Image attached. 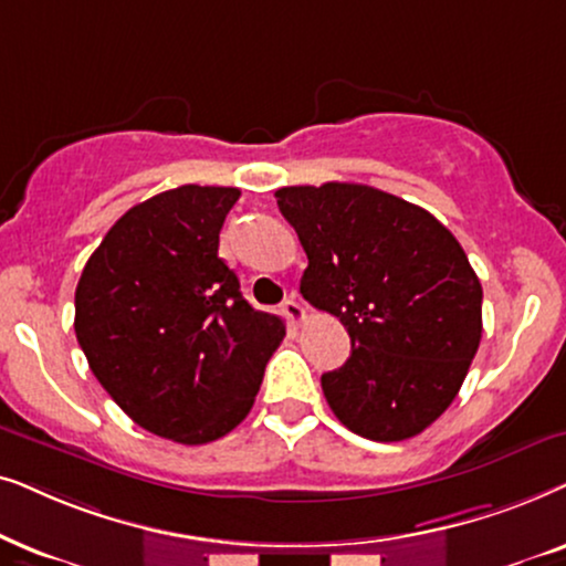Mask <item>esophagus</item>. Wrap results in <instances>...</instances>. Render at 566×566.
<instances>
[{
	"label": "esophagus",
	"instance_id": "obj_1",
	"mask_svg": "<svg viewBox=\"0 0 566 566\" xmlns=\"http://www.w3.org/2000/svg\"><path fill=\"white\" fill-rule=\"evenodd\" d=\"M282 315L290 321V326H300V323L305 321V307L300 305L297 300H284Z\"/></svg>",
	"mask_w": 566,
	"mask_h": 566
}]
</instances>
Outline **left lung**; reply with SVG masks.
<instances>
[{"label": "left lung", "mask_w": 566, "mask_h": 566, "mask_svg": "<svg viewBox=\"0 0 566 566\" xmlns=\"http://www.w3.org/2000/svg\"><path fill=\"white\" fill-rule=\"evenodd\" d=\"M279 212L307 253L300 292L352 338L323 396L375 442L424 432L453 403L481 342V284L427 209L361 184L287 186Z\"/></svg>", "instance_id": "1"}]
</instances>
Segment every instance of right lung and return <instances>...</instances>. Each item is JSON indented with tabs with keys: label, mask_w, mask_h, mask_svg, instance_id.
<instances>
[{
	"label": "right lung",
	"mask_w": 566,
	"mask_h": 566,
	"mask_svg": "<svg viewBox=\"0 0 566 566\" xmlns=\"http://www.w3.org/2000/svg\"><path fill=\"white\" fill-rule=\"evenodd\" d=\"M238 188L178 186L132 207L90 255L74 334L108 396L180 446L220 440L248 417L284 323L240 292L220 251Z\"/></svg>",
	"instance_id": "add662e5"
}]
</instances>
